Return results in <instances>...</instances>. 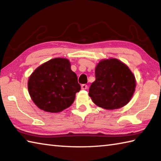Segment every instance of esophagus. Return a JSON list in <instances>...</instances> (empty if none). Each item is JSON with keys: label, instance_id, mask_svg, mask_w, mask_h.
Returning a JSON list of instances; mask_svg holds the SVG:
<instances>
[{"label": "esophagus", "instance_id": "esophagus-1", "mask_svg": "<svg viewBox=\"0 0 161 161\" xmlns=\"http://www.w3.org/2000/svg\"><path fill=\"white\" fill-rule=\"evenodd\" d=\"M81 88L83 90H87V85L86 84H83L81 85Z\"/></svg>", "mask_w": 161, "mask_h": 161}]
</instances>
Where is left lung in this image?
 <instances>
[{
  "mask_svg": "<svg viewBox=\"0 0 161 161\" xmlns=\"http://www.w3.org/2000/svg\"><path fill=\"white\" fill-rule=\"evenodd\" d=\"M95 77L89 95L97 106L114 110L129 102L135 92L136 78L122 62L115 58L100 61L95 69Z\"/></svg>",
  "mask_w": 161,
  "mask_h": 161,
  "instance_id": "left-lung-1",
  "label": "left lung"
}]
</instances>
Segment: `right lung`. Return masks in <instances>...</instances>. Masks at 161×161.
<instances>
[{
    "label": "right lung",
    "mask_w": 161,
    "mask_h": 161,
    "mask_svg": "<svg viewBox=\"0 0 161 161\" xmlns=\"http://www.w3.org/2000/svg\"><path fill=\"white\" fill-rule=\"evenodd\" d=\"M29 94L41 110L59 113L74 103L80 90L67 59L54 58L38 67L29 77Z\"/></svg>",
    "instance_id": "right-lung-1"
}]
</instances>
